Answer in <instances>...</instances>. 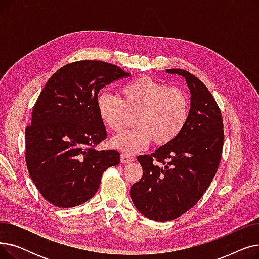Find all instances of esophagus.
<instances>
[{
  "mask_svg": "<svg viewBox=\"0 0 259 259\" xmlns=\"http://www.w3.org/2000/svg\"><path fill=\"white\" fill-rule=\"evenodd\" d=\"M133 160H134V157H132V156L128 155V154L122 153V154L120 155V161L122 162V164H128V162H131V161H133Z\"/></svg>",
  "mask_w": 259,
  "mask_h": 259,
  "instance_id": "34e87169",
  "label": "esophagus"
}]
</instances>
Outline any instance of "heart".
I'll return each instance as SVG.
<instances>
[{"label": "heart", "mask_w": 259, "mask_h": 259, "mask_svg": "<svg viewBox=\"0 0 259 259\" xmlns=\"http://www.w3.org/2000/svg\"><path fill=\"white\" fill-rule=\"evenodd\" d=\"M120 100L103 92L97 99V111L103 124L119 133L127 126L129 114H134L132 130L112 139L111 146L133 154L151 141L164 146L179 137L190 114L188 95L180 88L169 87L149 76H140L119 89Z\"/></svg>", "instance_id": "b5f03b06"}]
</instances>
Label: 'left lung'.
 <instances>
[{
    "label": "left lung",
    "instance_id": "1",
    "mask_svg": "<svg viewBox=\"0 0 259 259\" xmlns=\"http://www.w3.org/2000/svg\"><path fill=\"white\" fill-rule=\"evenodd\" d=\"M166 71L187 81L189 118L174 141L138 156L143 176L130 189L135 208L156 222L178 219L195 206L219 169L225 140L222 112L205 84L184 69Z\"/></svg>",
    "mask_w": 259,
    "mask_h": 259
}]
</instances>
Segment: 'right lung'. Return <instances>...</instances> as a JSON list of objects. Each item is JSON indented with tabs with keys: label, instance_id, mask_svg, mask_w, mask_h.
<instances>
[{
	"label": "right lung",
	"instance_id": "obj_1",
	"mask_svg": "<svg viewBox=\"0 0 259 259\" xmlns=\"http://www.w3.org/2000/svg\"><path fill=\"white\" fill-rule=\"evenodd\" d=\"M130 76L110 63L77 61L53 73L33 106L25 129V159L32 182L46 200L72 208L89 200L119 152L95 150L106 140L97 111L101 89Z\"/></svg>",
	"mask_w": 259,
	"mask_h": 259
}]
</instances>
